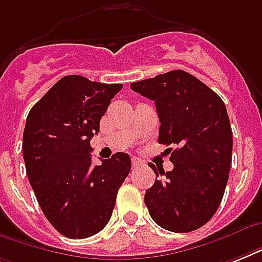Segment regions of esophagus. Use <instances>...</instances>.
<instances>
[{
    "mask_svg": "<svg viewBox=\"0 0 262 262\" xmlns=\"http://www.w3.org/2000/svg\"><path fill=\"white\" fill-rule=\"evenodd\" d=\"M141 164H143V162L140 159H137V158H133V159H132V166H133V167H139Z\"/></svg>",
    "mask_w": 262,
    "mask_h": 262,
    "instance_id": "esophagus-1",
    "label": "esophagus"
}]
</instances>
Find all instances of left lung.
Here are the masks:
<instances>
[{
	"label": "left lung",
	"mask_w": 262,
	"mask_h": 262,
	"mask_svg": "<svg viewBox=\"0 0 262 262\" xmlns=\"http://www.w3.org/2000/svg\"><path fill=\"white\" fill-rule=\"evenodd\" d=\"M154 100L159 115V144L177 145L171 171L148 166L163 179L145 191V205L158 226L189 232L211 220L223 199L231 167L232 132L227 110L216 92L185 71H171L132 83Z\"/></svg>",
	"instance_id": "8db88e82"
}]
</instances>
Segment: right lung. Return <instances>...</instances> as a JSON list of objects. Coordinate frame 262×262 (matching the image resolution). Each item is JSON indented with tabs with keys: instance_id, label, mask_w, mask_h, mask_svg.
Instances as JSON below:
<instances>
[{
	"instance_id": "right-lung-1",
	"label": "right lung",
	"mask_w": 262,
	"mask_h": 262,
	"mask_svg": "<svg viewBox=\"0 0 262 262\" xmlns=\"http://www.w3.org/2000/svg\"><path fill=\"white\" fill-rule=\"evenodd\" d=\"M122 84L65 76L28 113L23 158L36 200L51 226L72 239L106 227L117 193L130 171V156L118 152L91 163V139Z\"/></svg>"
}]
</instances>
